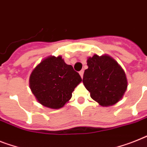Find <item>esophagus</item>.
<instances>
[{
	"mask_svg": "<svg viewBox=\"0 0 147 147\" xmlns=\"http://www.w3.org/2000/svg\"><path fill=\"white\" fill-rule=\"evenodd\" d=\"M83 73H84V71L83 70H81L80 72H79V74H80V76L82 78V76H83Z\"/></svg>",
	"mask_w": 147,
	"mask_h": 147,
	"instance_id": "34e87169",
	"label": "esophagus"
}]
</instances>
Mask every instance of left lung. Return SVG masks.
Returning a JSON list of instances; mask_svg holds the SVG:
<instances>
[{"label":"left lung","instance_id":"left-lung-1","mask_svg":"<svg viewBox=\"0 0 147 147\" xmlns=\"http://www.w3.org/2000/svg\"><path fill=\"white\" fill-rule=\"evenodd\" d=\"M82 82L91 98L101 106H111L122 98L128 82L118 63L108 55H94L87 60Z\"/></svg>","mask_w":147,"mask_h":147}]
</instances>
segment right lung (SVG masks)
Here are the masks:
<instances>
[{"mask_svg": "<svg viewBox=\"0 0 147 147\" xmlns=\"http://www.w3.org/2000/svg\"><path fill=\"white\" fill-rule=\"evenodd\" d=\"M81 81L80 74L61 57L50 56L33 70L29 83L40 104L59 109L71 99L72 92Z\"/></svg>", "mask_w": 147, "mask_h": 147, "instance_id": "obj_1", "label": "right lung"}]
</instances>
